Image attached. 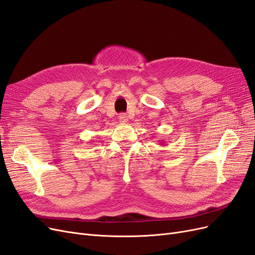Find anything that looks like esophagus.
Wrapping results in <instances>:
<instances>
[{"instance_id": "esophagus-1", "label": "esophagus", "mask_w": 255, "mask_h": 255, "mask_svg": "<svg viewBox=\"0 0 255 255\" xmlns=\"http://www.w3.org/2000/svg\"><path fill=\"white\" fill-rule=\"evenodd\" d=\"M119 120H120V122H128V116L126 115V114H120V116H119Z\"/></svg>"}]
</instances>
